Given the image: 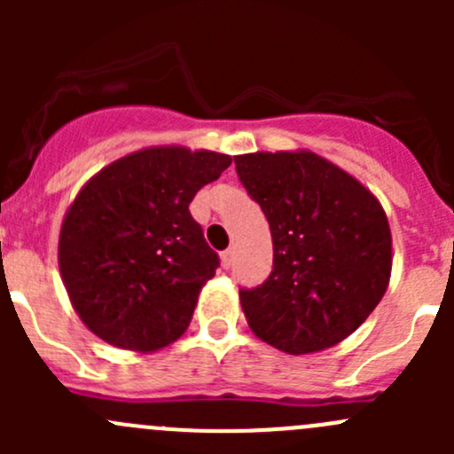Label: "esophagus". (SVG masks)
Wrapping results in <instances>:
<instances>
[{
    "mask_svg": "<svg viewBox=\"0 0 454 454\" xmlns=\"http://www.w3.org/2000/svg\"><path fill=\"white\" fill-rule=\"evenodd\" d=\"M232 254H235V253H232V250H223V253H222V268H231V265H232Z\"/></svg>",
    "mask_w": 454,
    "mask_h": 454,
    "instance_id": "esophagus-1",
    "label": "esophagus"
}]
</instances>
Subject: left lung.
<instances>
[{
    "mask_svg": "<svg viewBox=\"0 0 454 454\" xmlns=\"http://www.w3.org/2000/svg\"><path fill=\"white\" fill-rule=\"evenodd\" d=\"M235 167L274 246L265 283L239 290L250 329L290 356L338 345L388 287L391 228L382 204L312 151H256L235 155Z\"/></svg>",
    "mask_w": 454,
    "mask_h": 454,
    "instance_id": "1",
    "label": "left lung"
}]
</instances>
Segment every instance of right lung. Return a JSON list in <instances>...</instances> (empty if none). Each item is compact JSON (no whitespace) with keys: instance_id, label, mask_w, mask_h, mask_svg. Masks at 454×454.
<instances>
[{"instance_id":"1","label":"right lung","mask_w":454,"mask_h":454,"mask_svg":"<svg viewBox=\"0 0 454 454\" xmlns=\"http://www.w3.org/2000/svg\"><path fill=\"white\" fill-rule=\"evenodd\" d=\"M232 158L186 146H149L100 168L67 208L59 270L72 308L100 340L158 351L186 332L215 277L189 204Z\"/></svg>"}]
</instances>
